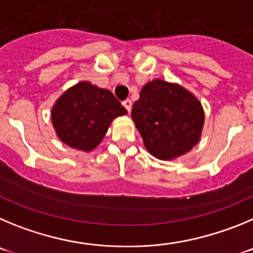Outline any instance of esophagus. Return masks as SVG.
<instances>
[{"mask_svg": "<svg viewBox=\"0 0 253 253\" xmlns=\"http://www.w3.org/2000/svg\"><path fill=\"white\" fill-rule=\"evenodd\" d=\"M124 106H125V108L128 111V112H131V108H132V101H131V99H126V101H124Z\"/></svg>", "mask_w": 253, "mask_h": 253, "instance_id": "obj_1", "label": "esophagus"}]
</instances>
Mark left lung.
Instances as JSON below:
<instances>
[{
  "instance_id": "8db88e82",
  "label": "left lung",
  "mask_w": 253,
  "mask_h": 253,
  "mask_svg": "<svg viewBox=\"0 0 253 253\" xmlns=\"http://www.w3.org/2000/svg\"><path fill=\"white\" fill-rule=\"evenodd\" d=\"M131 116L147 151L160 160L190 151L199 142L204 125L199 99L179 84L163 79L143 85Z\"/></svg>"
}]
</instances>
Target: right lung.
Returning a JSON list of instances; mask_svg holds the SVG:
<instances>
[{
  "label": "right lung",
  "instance_id": "1",
  "mask_svg": "<svg viewBox=\"0 0 253 253\" xmlns=\"http://www.w3.org/2000/svg\"><path fill=\"white\" fill-rule=\"evenodd\" d=\"M126 113L111 90L84 81L59 97L51 108V122L61 142L89 152L101 143L113 120Z\"/></svg>",
  "mask_w": 253,
  "mask_h": 253
}]
</instances>
